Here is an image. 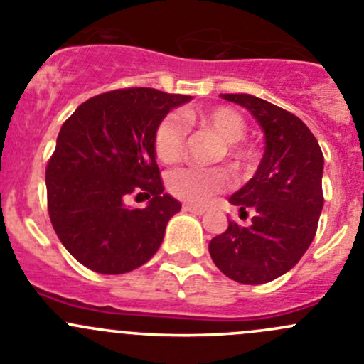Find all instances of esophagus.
Segmentation results:
<instances>
[{
  "mask_svg": "<svg viewBox=\"0 0 364 364\" xmlns=\"http://www.w3.org/2000/svg\"><path fill=\"white\" fill-rule=\"evenodd\" d=\"M183 210L190 211V213H196V215H204L208 211L206 208L197 206V204H183Z\"/></svg>",
  "mask_w": 364,
  "mask_h": 364,
  "instance_id": "esophagus-1",
  "label": "esophagus"
}]
</instances>
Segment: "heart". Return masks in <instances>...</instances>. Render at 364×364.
I'll return each mask as SVG.
<instances>
[{"mask_svg":"<svg viewBox=\"0 0 364 364\" xmlns=\"http://www.w3.org/2000/svg\"><path fill=\"white\" fill-rule=\"evenodd\" d=\"M186 124L200 126L224 142V156L232 171H245L252 161V154L240 144L245 135V121L238 112L229 107H213L208 110H186L181 117L167 115L154 132V153L165 165L178 164L185 154ZM229 185V176L222 168L183 167L167 176V188L178 199L188 204H203L213 193L222 192Z\"/></svg>","mask_w":364,"mask_h":364,"instance_id":"heart-1","label":"heart"}]
</instances>
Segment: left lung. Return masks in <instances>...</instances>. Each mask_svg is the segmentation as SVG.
<instances>
[{"instance_id": "left-lung-1", "label": "left lung", "mask_w": 364, "mask_h": 364, "mask_svg": "<svg viewBox=\"0 0 364 364\" xmlns=\"http://www.w3.org/2000/svg\"><path fill=\"white\" fill-rule=\"evenodd\" d=\"M247 108L264 133L256 174L229 197L250 225L229 222L210 242L218 270L242 284L277 279L299 263L318 228L323 208V154L308 126L290 112L250 94H220Z\"/></svg>"}]
</instances>
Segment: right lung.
Wrapping results in <instances>:
<instances>
[{"mask_svg":"<svg viewBox=\"0 0 364 364\" xmlns=\"http://www.w3.org/2000/svg\"><path fill=\"white\" fill-rule=\"evenodd\" d=\"M190 96L121 88L85 101L63 122L46 168L49 218L60 242L87 268L126 274L160 249L181 203L164 193L154 153L161 119ZM132 193L151 197L128 208Z\"/></svg>","mask_w":364,"mask_h":364,"instance_id":"1","label":"right lung"}]
</instances>
